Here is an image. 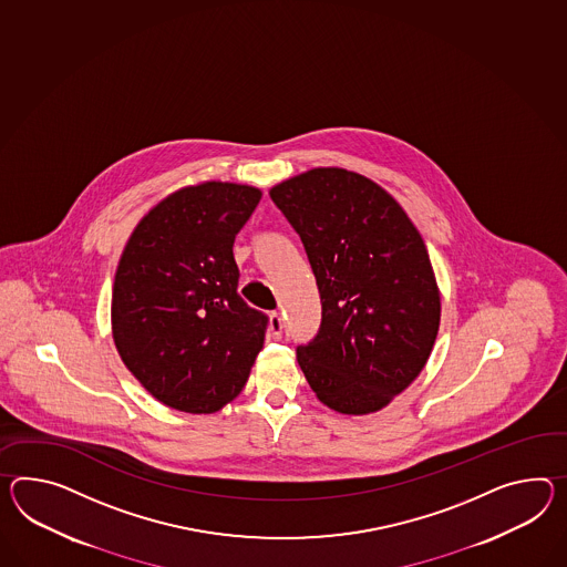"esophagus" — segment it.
Listing matches in <instances>:
<instances>
[{"instance_id":"34e87169","label":"esophagus","mask_w":567,"mask_h":567,"mask_svg":"<svg viewBox=\"0 0 567 567\" xmlns=\"http://www.w3.org/2000/svg\"><path fill=\"white\" fill-rule=\"evenodd\" d=\"M268 333H270V338H275V340H278V338L282 336V318H280V313H278V311H272V313H270Z\"/></svg>"}]
</instances>
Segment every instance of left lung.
I'll return each mask as SVG.
<instances>
[{
  "mask_svg": "<svg viewBox=\"0 0 567 567\" xmlns=\"http://www.w3.org/2000/svg\"><path fill=\"white\" fill-rule=\"evenodd\" d=\"M270 198L301 237L321 299L316 338L297 346L307 383L340 414L381 410L424 369L439 333L424 239L393 196L340 167L295 176Z\"/></svg>",
  "mask_w": 567,
  "mask_h": 567,
  "instance_id": "8db88e82",
  "label": "left lung"
}]
</instances>
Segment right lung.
<instances>
[{
    "label": "right lung",
    "instance_id": "1",
    "mask_svg": "<svg viewBox=\"0 0 567 567\" xmlns=\"http://www.w3.org/2000/svg\"><path fill=\"white\" fill-rule=\"evenodd\" d=\"M262 194L207 182L167 196L126 244L112 292V333L155 400L210 414L234 400L262 350L268 316L237 292L235 235Z\"/></svg>",
    "mask_w": 567,
    "mask_h": 567
}]
</instances>
